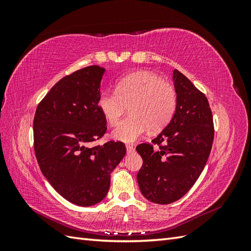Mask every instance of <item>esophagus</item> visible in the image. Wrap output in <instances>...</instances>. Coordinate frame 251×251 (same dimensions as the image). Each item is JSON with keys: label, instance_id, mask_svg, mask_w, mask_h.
<instances>
[{"label": "esophagus", "instance_id": "obj_1", "mask_svg": "<svg viewBox=\"0 0 251 251\" xmlns=\"http://www.w3.org/2000/svg\"><path fill=\"white\" fill-rule=\"evenodd\" d=\"M126 148L127 153H132V151H134V150H135L134 147H133V146H130V144H126Z\"/></svg>", "mask_w": 251, "mask_h": 251}]
</instances>
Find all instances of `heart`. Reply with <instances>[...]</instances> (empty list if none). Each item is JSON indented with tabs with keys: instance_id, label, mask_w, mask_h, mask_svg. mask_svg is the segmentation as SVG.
Here are the masks:
<instances>
[{
	"instance_id": "obj_1",
	"label": "heart",
	"mask_w": 251,
	"mask_h": 251,
	"mask_svg": "<svg viewBox=\"0 0 251 251\" xmlns=\"http://www.w3.org/2000/svg\"><path fill=\"white\" fill-rule=\"evenodd\" d=\"M98 107L112 126L130 107L131 115L114 128L113 137L134 142L149 128L156 132L170 123L177 108V92L171 82L154 73L134 72L118 80L116 91L102 92Z\"/></svg>"
}]
</instances>
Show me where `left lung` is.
<instances>
[{
	"label": "left lung",
	"mask_w": 251,
	"mask_h": 251,
	"mask_svg": "<svg viewBox=\"0 0 251 251\" xmlns=\"http://www.w3.org/2000/svg\"><path fill=\"white\" fill-rule=\"evenodd\" d=\"M173 79L177 108L172 120L151 143L136 148L143 160L137 174L139 188L157 204L177 201L192 188L207 162L215 135L205 94L176 69Z\"/></svg>",
	"instance_id": "left-lung-1"
}]
</instances>
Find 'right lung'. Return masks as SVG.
Masks as SVG:
<instances>
[{
  "mask_svg": "<svg viewBox=\"0 0 251 251\" xmlns=\"http://www.w3.org/2000/svg\"><path fill=\"white\" fill-rule=\"evenodd\" d=\"M104 69L89 66L58 80L33 119L34 151L43 175L68 201L91 206L108 194L110 177L126 153L121 141L91 147L107 132L98 107Z\"/></svg>",
  "mask_w": 251,
  "mask_h": 251,
  "instance_id": "right-lung-1",
  "label": "right lung"
}]
</instances>
